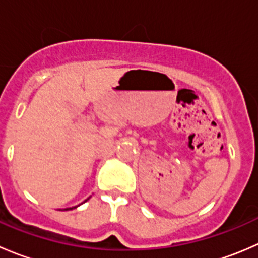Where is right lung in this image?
<instances>
[{"mask_svg": "<svg viewBox=\"0 0 258 258\" xmlns=\"http://www.w3.org/2000/svg\"><path fill=\"white\" fill-rule=\"evenodd\" d=\"M67 210H69V209H67ZM70 210H72V209H70Z\"/></svg>", "mask_w": 258, "mask_h": 258, "instance_id": "right-lung-1", "label": "right lung"}]
</instances>
